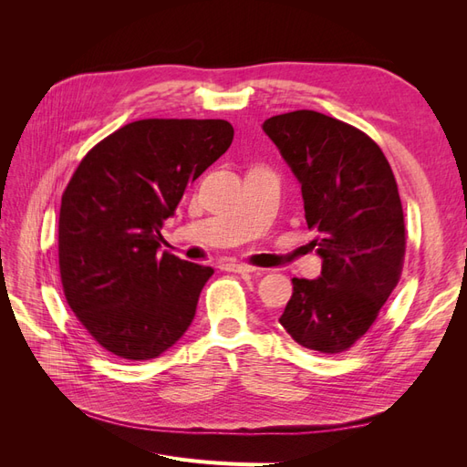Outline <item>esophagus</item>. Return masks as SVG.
<instances>
[{"instance_id":"1","label":"esophagus","mask_w":467,"mask_h":467,"mask_svg":"<svg viewBox=\"0 0 467 467\" xmlns=\"http://www.w3.org/2000/svg\"><path fill=\"white\" fill-rule=\"evenodd\" d=\"M225 271L245 275V273H255L257 268L251 266V265H245V263H228V265H225Z\"/></svg>"}]
</instances>
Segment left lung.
Masks as SVG:
<instances>
[{
  "label": "left lung",
  "mask_w": 467,
  "mask_h": 467,
  "mask_svg": "<svg viewBox=\"0 0 467 467\" xmlns=\"http://www.w3.org/2000/svg\"><path fill=\"white\" fill-rule=\"evenodd\" d=\"M302 185L316 280L292 278L280 325L296 343L337 355L370 329L398 286L405 255L403 208L391 167L372 138L316 110L263 122Z\"/></svg>",
  "instance_id": "obj_1"
}]
</instances>
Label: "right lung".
Returning a JSON list of instances; mask_svg holds the SVG:
<instances>
[{
	"mask_svg": "<svg viewBox=\"0 0 467 467\" xmlns=\"http://www.w3.org/2000/svg\"><path fill=\"white\" fill-rule=\"evenodd\" d=\"M232 140L228 120H136L101 140L69 179L58 222L64 294L115 357H160L192 323L214 268L160 253L161 228Z\"/></svg>",
	"mask_w": 467,
	"mask_h": 467,
	"instance_id": "add662e5",
	"label": "right lung"
}]
</instances>
